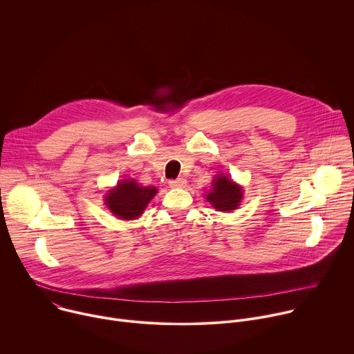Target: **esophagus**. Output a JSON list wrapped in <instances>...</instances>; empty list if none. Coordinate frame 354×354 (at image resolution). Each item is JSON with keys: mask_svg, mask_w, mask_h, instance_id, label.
Wrapping results in <instances>:
<instances>
[{"mask_svg": "<svg viewBox=\"0 0 354 354\" xmlns=\"http://www.w3.org/2000/svg\"><path fill=\"white\" fill-rule=\"evenodd\" d=\"M169 186L176 189V187H185L186 186V179L183 178H178V179H172L169 180Z\"/></svg>", "mask_w": 354, "mask_h": 354, "instance_id": "1", "label": "esophagus"}]
</instances>
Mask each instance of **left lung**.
I'll return each instance as SVG.
<instances>
[{"label":"left lung","mask_w":354,"mask_h":354,"mask_svg":"<svg viewBox=\"0 0 354 354\" xmlns=\"http://www.w3.org/2000/svg\"><path fill=\"white\" fill-rule=\"evenodd\" d=\"M206 198L218 212H232L238 209L242 200V187L231 178L220 174L212 182V189L206 194Z\"/></svg>","instance_id":"obj_1"}]
</instances>
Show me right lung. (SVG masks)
<instances>
[{
    "label": "right lung",
    "instance_id": "obj_1",
    "mask_svg": "<svg viewBox=\"0 0 354 354\" xmlns=\"http://www.w3.org/2000/svg\"><path fill=\"white\" fill-rule=\"evenodd\" d=\"M157 192L156 186H141L134 179H123L106 193L105 205L118 218L136 220Z\"/></svg>",
    "mask_w": 354,
    "mask_h": 354
}]
</instances>
